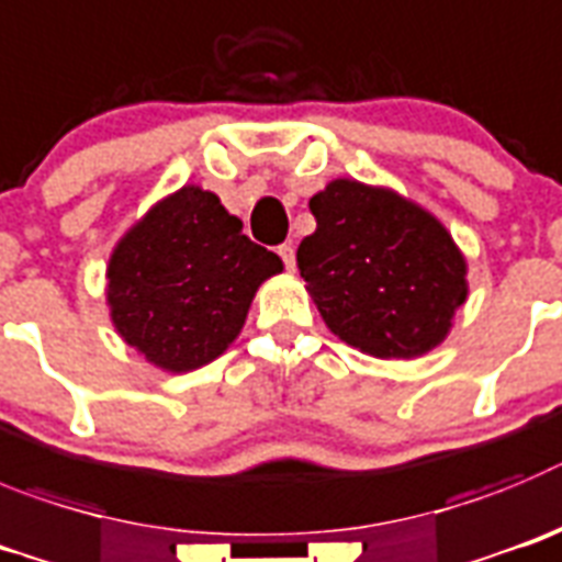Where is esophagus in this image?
Segmentation results:
<instances>
[{
	"label": "esophagus",
	"instance_id": "obj_1",
	"mask_svg": "<svg viewBox=\"0 0 562 562\" xmlns=\"http://www.w3.org/2000/svg\"><path fill=\"white\" fill-rule=\"evenodd\" d=\"M277 255H280V260L285 262V269H293V262H296V251H293L291 244L277 246Z\"/></svg>",
	"mask_w": 562,
	"mask_h": 562
}]
</instances>
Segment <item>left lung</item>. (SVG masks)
I'll use <instances>...</instances> for the list:
<instances>
[{
	"mask_svg": "<svg viewBox=\"0 0 562 562\" xmlns=\"http://www.w3.org/2000/svg\"><path fill=\"white\" fill-rule=\"evenodd\" d=\"M316 232L296 262L341 341L375 358H417L451 330L468 266L434 215L392 190L336 179L311 199Z\"/></svg>",
	"mask_w": 562,
	"mask_h": 562,
	"instance_id": "left-lung-1",
	"label": "left lung"
}]
</instances>
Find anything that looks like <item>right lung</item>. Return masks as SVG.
I'll return each instance as SVG.
<instances>
[{
	"instance_id": "right-lung-1",
	"label": "right lung",
	"mask_w": 562,
	"mask_h": 562,
	"mask_svg": "<svg viewBox=\"0 0 562 562\" xmlns=\"http://www.w3.org/2000/svg\"><path fill=\"white\" fill-rule=\"evenodd\" d=\"M215 193L181 187L156 204L109 260L111 322L168 372H190L237 338L255 291L282 260L244 235Z\"/></svg>"
}]
</instances>
